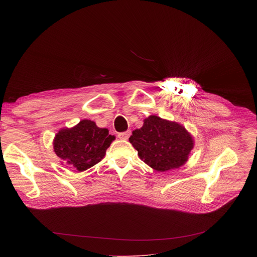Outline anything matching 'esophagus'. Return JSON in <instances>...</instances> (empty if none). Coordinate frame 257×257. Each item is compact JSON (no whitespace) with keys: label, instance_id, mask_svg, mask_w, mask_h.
Instances as JSON below:
<instances>
[{"label":"esophagus","instance_id":"esophagus-1","mask_svg":"<svg viewBox=\"0 0 257 257\" xmlns=\"http://www.w3.org/2000/svg\"><path fill=\"white\" fill-rule=\"evenodd\" d=\"M129 135H130V131H126V132H121V133H118V137L120 139H128L129 138Z\"/></svg>","mask_w":257,"mask_h":257}]
</instances>
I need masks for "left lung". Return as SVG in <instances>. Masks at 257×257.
Segmentation results:
<instances>
[{"mask_svg": "<svg viewBox=\"0 0 257 257\" xmlns=\"http://www.w3.org/2000/svg\"><path fill=\"white\" fill-rule=\"evenodd\" d=\"M143 122L129 138L141 161L158 172L178 169L188 161L194 140L185 127L155 115Z\"/></svg>", "mask_w": 257, "mask_h": 257, "instance_id": "1", "label": "left lung"}]
</instances>
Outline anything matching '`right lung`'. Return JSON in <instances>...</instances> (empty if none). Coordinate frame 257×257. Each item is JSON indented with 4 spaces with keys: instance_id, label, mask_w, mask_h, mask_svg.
<instances>
[{
    "instance_id": "1",
    "label": "right lung",
    "mask_w": 257,
    "mask_h": 257,
    "mask_svg": "<svg viewBox=\"0 0 257 257\" xmlns=\"http://www.w3.org/2000/svg\"><path fill=\"white\" fill-rule=\"evenodd\" d=\"M113 140L115 136L108 134L107 129L85 119L57 133L53 142L54 152L76 171L83 172L102 160Z\"/></svg>"
}]
</instances>
